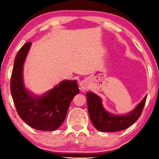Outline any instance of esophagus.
Instances as JSON below:
<instances>
[{
  "label": "esophagus",
  "instance_id": "34e87169",
  "mask_svg": "<svg viewBox=\"0 0 159 159\" xmlns=\"http://www.w3.org/2000/svg\"><path fill=\"white\" fill-rule=\"evenodd\" d=\"M80 88H81V89L83 90H88V85H86V83H85V82H80Z\"/></svg>",
  "mask_w": 159,
  "mask_h": 159
}]
</instances>
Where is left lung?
Returning a JSON list of instances; mask_svg holds the SVG:
<instances>
[{"label": "left lung", "mask_w": 159, "mask_h": 159, "mask_svg": "<svg viewBox=\"0 0 159 159\" xmlns=\"http://www.w3.org/2000/svg\"><path fill=\"white\" fill-rule=\"evenodd\" d=\"M88 113L95 128L101 132H116L132 125L141 116L146 102L147 95L133 111L125 115H114L106 111L102 99L92 92L86 93Z\"/></svg>", "instance_id": "8db88e82"}]
</instances>
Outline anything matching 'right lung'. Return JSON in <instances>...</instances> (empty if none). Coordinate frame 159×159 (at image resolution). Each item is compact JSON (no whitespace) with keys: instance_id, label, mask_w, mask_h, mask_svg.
Returning a JSON list of instances; mask_svg holds the SVG:
<instances>
[{"instance_id":"add662e5","label":"right lung","mask_w":159,"mask_h":159,"mask_svg":"<svg viewBox=\"0 0 159 159\" xmlns=\"http://www.w3.org/2000/svg\"><path fill=\"white\" fill-rule=\"evenodd\" d=\"M31 43L27 42L16 55L10 80V91L19 116L31 128L54 131L62 124L69 104L79 93L76 80H62L45 95H32L26 90L23 65Z\"/></svg>"}]
</instances>
